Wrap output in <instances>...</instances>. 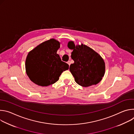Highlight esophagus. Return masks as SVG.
<instances>
[{"label": "esophagus", "instance_id": "34e87169", "mask_svg": "<svg viewBox=\"0 0 134 134\" xmlns=\"http://www.w3.org/2000/svg\"><path fill=\"white\" fill-rule=\"evenodd\" d=\"M67 64H68V65H69V66H70V61L67 62Z\"/></svg>", "mask_w": 134, "mask_h": 134}]
</instances>
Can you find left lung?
<instances>
[{"label":"left lung","mask_w":134,"mask_h":134,"mask_svg":"<svg viewBox=\"0 0 134 134\" xmlns=\"http://www.w3.org/2000/svg\"><path fill=\"white\" fill-rule=\"evenodd\" d=\"M68 47L73 50L71 58L74 63L69 70L75 82L83 87L99 83L105 73V63L101 55L86 45L75 46L73 41L68 43Z\"/></svg>","instance_id":"8db88e82"}]
</instances>
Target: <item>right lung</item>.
Masks as SVG:
<instances>
[{
  "label": "right lung",
  "instance_id": "add662e5",
  "mask_svg": "<svg viewBox=\"0 0 134 134\" xmlns=\"http://www.w3.org/2000/svg\"><path fill=\"white\" fill-rule=\"evenodd\" d=\"M60 42L51 39L36 47L28 53L25 61L26 72L35 84L47 86L58 81L69 65L62 61L57 53Z\"/></svg>",
  "mask_w": 134,
  "mask_h": 134
}]
</instances>
